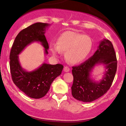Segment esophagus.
Segmentation results:
<instances>
[{
    "label": "esophagus",
    "instance_id": "34e87169",
    "mask_svg": "<svg viewBox=\"0 0 126 126\" xmlns=\"http://www.w3.org/2000/svg\"><path fill=\"white\" fill-rule=\"evenodd\" d=\"M63 70H64V71L65 72H68L69 71L70 69L69 68V67H67V66H65V67H64Z\"/></svg>",
    "mask_w": 126,
    "mask_h": 126
}]
</instances>
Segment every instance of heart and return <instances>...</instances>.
Instances as JSON below:
<instances>
[{
	"label": "heart",
	"instance_id": "b5f03b06",
	"mask_svg": "<svg viewBox=\"0 0 126 126\" xmlns=\"http://www.w3.org/2000/svg\"><path fill=\"white\" fill-rule=\"evenodd\" d=\"M93 42L88 35L67 31L59 36L57 44L51 43L50 50L55 55L65 52V57L68 62L78 64L84 61L92 49Z\"/></svg>",
	"mask_w": 126,
	"mask_h": 126
}]
</instances>
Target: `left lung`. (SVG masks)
<instances>
[{
  "label": "left lung",
  "instance_id": "obj_1",
  "mask_svg": "<svg viewBox=\"0 0 126 126\" xmlns=\"http://www.w3.org/2000/svg\"><path fill=\"white\" fill-rule=\"evenodd\" d=\"M102 63L106 71L102 79L96 82L90 78L94 67ZM117 61L112 43L104 39L92 57L78 66L72 67L73 83L72 94L78 101L91 102L104 95L110 88L116 73Z\"/></svg>",
  "mask_w": 126,
  "mask_h": 126
}]
</instances>
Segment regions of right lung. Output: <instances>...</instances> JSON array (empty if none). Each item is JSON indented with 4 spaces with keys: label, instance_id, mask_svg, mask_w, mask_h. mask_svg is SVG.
Returning a JSON list of instances; mask_svg holds the SVG:
<instances>
[{
    "label": "right lung",
    "instance_id": "add662e5",
    "mask_svg": "<svg viewBox=\"0 0 126 126\" xmlns=\"http://www.w3.org/2000/svg\"><path fill=\"white\" fill-rule=\"evenodd\" d=\"M48 23H36L21 31L16 38L10 53V69L14 83L20 91L32 98L39 99L45 96L50 85L57 77L61 75L63 65L43 63L41 66L31 72L23 69L19 62L18 55L32 43H41L44 52L48 54V43L44 35Z\"/></svg>",
    "mask_w": 126,
    "mask_h": 126
}]
</instances>
